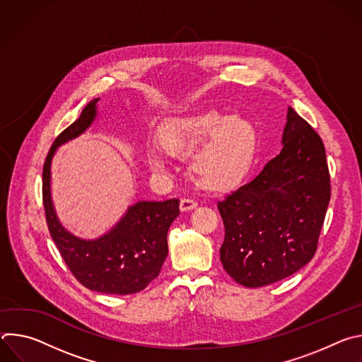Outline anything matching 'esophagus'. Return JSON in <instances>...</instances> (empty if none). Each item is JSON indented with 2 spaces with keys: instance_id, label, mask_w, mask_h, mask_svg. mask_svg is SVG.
Instances as JSON below:
<instances>
[{
  "instance_id": "obj_1",
  "label": "esophagus",
  "mask_w": 362,
  "mask_h": 362,
  "mask_svg": "<svg viewBox=\"0 0 362 362\" xmlns=\"http://www.w3.org/2000/svg\"><path fill=\"white\" fill-rule=\"evenodd\" d=\"M196 206H197V203H196V200H193V199L185 197V199L180 200V211H182V212L192 211V209L196 208Z\"/></svg>"
}]
</instances>
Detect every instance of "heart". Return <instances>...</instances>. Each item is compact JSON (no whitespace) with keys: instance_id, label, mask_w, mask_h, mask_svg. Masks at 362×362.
Here are the masks:
<instances>
[{"instance_id":"1","label":"heart","mask_w":362,"mask_h":362,"mask_svg":"<svg viewBox=\"0 0 362 362\" xmlns=\"http://www.w3.org/2000/svg\"><path fill=\"white\" fill-rule=\"evenodd\" d=\"M160 147L172 156H187L189 169L200 186L228 189L236 185L252 163L256 150L253 126L239 117L209 110L166 120L158 130ZM151 170H165L158 148L147 150Z\"/></svg>"}]
</instances>
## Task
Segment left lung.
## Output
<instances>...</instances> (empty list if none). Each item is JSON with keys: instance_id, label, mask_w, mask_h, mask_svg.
I'll return each mask as SVG.
<instances>
[{"instance_id": "obj_1", "label": "left lung", "mask_w": 362, "mask_h": 362, "mask_svg": "<svg viewBox=\"0 0 362 362\" xmlns=\"http://www.w3.org/2000/svg\"><path fill=\"white\" fill-rule=\"evenodd\" d=\"M282 144L259 175L218 203L221 262L247 288L278 282L313 259L331 199L324 143L292 107Z\"/></svg>"}]
</instances>
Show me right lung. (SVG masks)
<instances>
[{"label": "right lung", "instance_id": "1", "mask_svg": "<svg viewBox=\"0 0 362 362\" xmlns=\"http://www.w3.org/2000/svg\"><path fill=\"white\" fill-rule=\"evenodd\" d=\"M98 100H91L51 146L42 168V203L49 235L74 278L95 292L129 295L143 291L159 276L169 250L168 232L180 212L179 199L137 202L109 233L94 240L76 238L62 226L51 202V159L59 146L90 127Z\"/></svg>", "mask_w": 362, "mask_h": 362}]
</instances>
